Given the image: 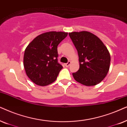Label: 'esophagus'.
<instances>
[{
	"label": "esophagus",
	"instance_id": "34e87169",
	"mask_svg": "<svg viewBox=\"0 0 127 127\" xmlns=\"http://www.w3.org/2000/svg\"><path fill=\"white\" fill-rule=\"evenodd\" d=\"M70 64H71V62H68V63H65V66H66V67H68L69 65H70Z\"/></svg>",
	"mask_w": 127,
	"mask_h": 127
}]
</instances>
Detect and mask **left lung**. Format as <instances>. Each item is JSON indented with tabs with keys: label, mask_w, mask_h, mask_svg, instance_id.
<instances>
[{
	"label": "left lung",
	"mask_w": 127,
	"mask_h": 127,
	"mask_svg": "<svg viewBox=\"0 0 127 127\" xmlns=\"http://www.w3.org/2000/svg\"><path fill=\"white\" fill-rule=\"evenodd\" d=\"M79 57V68L72 73L76 81L85 86L96 85L109 72L110 55L102 40L88 31L68 33Z\"/></svg>",
	"instance_id": "obj_1"
}]
</instances>
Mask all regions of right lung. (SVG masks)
Returning <instances> with one entry per match:
<instances>
[{"mask_svg":"<svg viewBox=\"0 0 127 127\" xmlns=\"http://www.w3.org/2000/svg\"><path fill=\"white\" fill-rule=\"evenodd\" d=\"M67 35L56 31L42 33L25 49L24 67L27 76L36 85L46 86L56 79L63 68L57 62V46Z\"/></svg>","mask_w":127,"mask_h":127,"instance_id":"right-lung-1","label":"right lung"}]
</instances>
